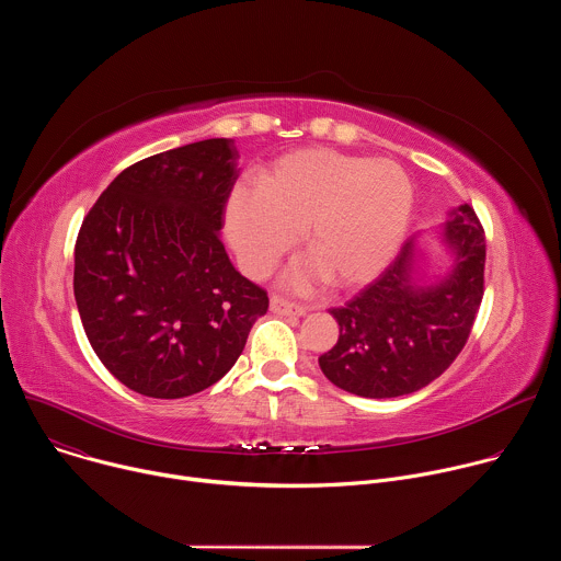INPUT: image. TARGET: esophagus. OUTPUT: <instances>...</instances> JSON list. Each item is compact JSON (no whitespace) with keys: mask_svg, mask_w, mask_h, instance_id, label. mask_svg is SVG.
Instances as JSON below:
<instances>
[{"mask_svg":"<svg viewBox=\"0 0 561 561\" xmlns=\"http://www.w3.org/2000/svg\"><path fill=\"white\" fill-rule=\"evenodd\" d=\"M271 310L273 312H277V314H297V317H301V314H306V308L304 306H297V304H293V301H288V299H284V297H279V295H273L271 297Z\"/></svg>","mask_w":561,"mask_h":561,"instance_id":"1","label":"esophagus"}]
</instances>
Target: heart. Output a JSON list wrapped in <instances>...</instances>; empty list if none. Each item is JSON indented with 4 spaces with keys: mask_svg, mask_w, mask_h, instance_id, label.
I'll use <instances>...</instances> for the list:
<instances>
[{
    "mask_svg": "<svg viewBox=\"0 0 561 561\" xmlns=\"http://www.w3.org/2000/svg\"><path fill=\"white\" fill-rule=\"evenodd\" d=\"M413 210V186L390 159L333 148H299L257 175V188L237 186L226 206L230 244L251 275H264L299 237L310 262L286 284L310 288L329 275L337 288L375 279L392 260Z\"/></svg>",
    "mask_w": 561,
    "mask_h": 561,
    "instance_id": "obj_1",
    "label": "heart"
}]
</instances>
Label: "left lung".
Listing matches in <instances>:
<instances>
[{
	"mask_svg": "<svg viewBox=\"0 0 561 561\" xmlns=\"http://www.w3.org/2000/svg\"><path fill=\"white\" fill-rule=\"evenodd\" d=\"M444 242L455 262L435 284L415 282L409 239L373 284L331 308L340 340L319 357V368L335 386L370 399L399 397L428 386L455 362L484 297L486 237L468 204L450 213Z\"/></svg>",
	"mask_w": 561,
	"mask_h": 561,
	"instance_id": "8db88e82",
	"label": "left lung"
}]
</instances>
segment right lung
I'll return each mask as SVG.
<instances>
[{
	"label": "right lung",
	"mask_w": 561,
	"mask_h": 561,
	"mask_svg": "<svg viewBox=\"0 0 561 561\" xmlns=\"http://www.w3.org/2000/svg\"><path fill=\"white\" fill-rule=\"evenodd\" d=\"M237 157L224 137L146 157L79 228V317L102 364L139 394L180 399L213 386L268 310L266 290L234 271L219 239Z\"/></svg>",
	"instance_id": "1"
}]
</instances>
